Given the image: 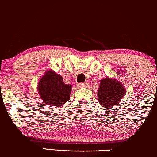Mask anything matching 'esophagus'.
I'll return each instance as SVG.
<instances>
[{"label":"esophagus","mask_w":157,"mask_h":157,"mask_svg":"<svg viewBox=\"0 0 157 157\" xmlns=\"http://www.w3.org/2000/svg\"><path fill=\"white\" fill-rule=\"evenodd\" d=\"M88 86H89V84H88L87 83H81L78 84V86L79 88H86V87H87Z\"/></svg>","instance_id":"1"}]
</instances>
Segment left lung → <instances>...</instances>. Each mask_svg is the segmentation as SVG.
Wrapping results in <instances>:
<instances>
[{"instance_id":"left-lung-1","label":"left lung","mask_w":157,"mask_h":157,"mask_svg":"<svg viewBox=\"0 0 157 157\" xmlns=\"http://www.w3.org/2000/svg\"><path fill=\"white\" fill-rule=\"evenodd\" d=\"M125 88L116 78H102L98 89V100L105 108L117 106L124 97Z\"/></svg>"}]
</instances>
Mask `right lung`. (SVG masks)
Returning <instances> with one entry per match:
<instances>
[{
    "label": "right lung",
    "mask_w": 157,
    "mask_h": 157,
    "mask_svg": "<svg viewBox=\"0 0 157 157\" xmlns=\"http://www.w3.org/2000/svg\"><path fill=\"white\" fill-rule=\"evenodd\" d=\"M72 86L65 84L63 77L50 69L40 79L38 91L43 101L49 106L61 107L69 100Z\"/></svg>",
    "instance_id": "obj_1"
}]
</instances>
